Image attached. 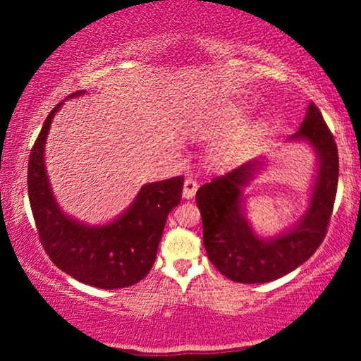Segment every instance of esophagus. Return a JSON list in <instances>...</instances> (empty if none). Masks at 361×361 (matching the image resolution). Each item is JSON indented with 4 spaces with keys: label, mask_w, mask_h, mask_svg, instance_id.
<instances>
[{
    "label": "esophagus",
    "mask_w": 361,
    "mask_h": 361,
    "mask_svg": "<svg viewBox=\"0 0 361 361\" xmlns=\"http://www.w3.org/2000/svg\"><path fill=\"white\" fill-rule=\"evenodd\" d=\"M197 190H198L197 181H195L193 178H186L183 185V198H186V200L193 198L195 193H197Z\"/></svg>",
    "instance_id": "1"
}]
</instances>
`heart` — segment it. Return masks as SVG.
<instances>
[{
	"label": "heart",
	"instance_id": "1",
	"mask_svg": "<svg viewBox=\"0 0 361 361\" xmlns=\"http://www.w3.org/2000/svg\"><path fill=\"white\" fill-rule=\"evenodd\" d=\"M268 128L270 123L264 118L244 122V111L234 106L204 111L188 123L193 139L212 142L209 161L214 166H231L244 159L264 139Z\"/></svg>",
	"mask_w": 361,
	"mask_h": 361
}]
</instances>
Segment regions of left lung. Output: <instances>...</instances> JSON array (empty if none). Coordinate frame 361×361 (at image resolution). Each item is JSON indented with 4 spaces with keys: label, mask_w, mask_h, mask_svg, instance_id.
<instances>
[{
    "label": "left lung",
    "mask_w": 361,
    "mask_h": 361,
    "mask_svg": "<svg viewBox=\"0 0 361 361\" xmlns=\"http://www.w3.org/2000/svg\"><path fill=\"white\" fill-rule=\"evenodd\" d=\"M287 140L312 147L316 175L304 212L275 235L259 234L246 214V190L267 166L264 156L214 178L197 192L209 259L238 283H267L288 275L316 252L326 235L336 198L339 161L333 134L314 103L307 106L299 130Z\"/></svg>",
    "instance_id": "8db88e82"
}]
</instances>
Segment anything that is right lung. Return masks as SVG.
<instances>
[{
	"label": "right lung",
	"mask_w": 361,
	"mask_h": 361,
	"mask_svg": "<svg viewBox=\"0 0 361 361\" xmlns=\"http://www.w3.org/2000/svg\"><path fill=\"white\" fill-rule=\"evenodd\" d=\"M82 94L86 91H76L66 100ZM62 105L45 118L28 159V197L40 241L54 264L74 280L105 290L130 287L154 264L168 214L181 200L183 178L142 185L132 204L105 224L91 226L66 214L45 168V142Z\"/></svg>",
	"instance_id": "right-lung-1"
}]
</instances>
